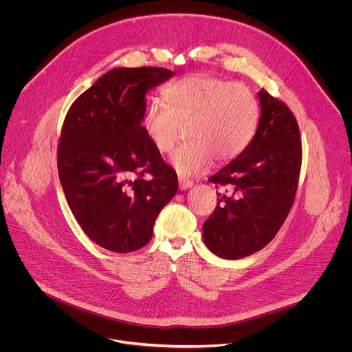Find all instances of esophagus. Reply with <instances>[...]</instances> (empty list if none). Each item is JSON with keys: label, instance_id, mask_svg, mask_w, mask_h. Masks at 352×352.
Segmentation results:
<instances>
[{"label": "esophagus", "instance_id": "esophagus-1", "mask_svg": "<svg viewBox=\"0 0 352 352\" xmlns=\"http://www.w3.org/2000/svg\"><path fill=\"white\" fill-rule=\"evenodd\" d=\"M178 185H179V189H181V190H186V189L192 188L193 182L189 181V179H185V178L179 177V178H178Z\"/></svg>", "mask_w": 352, "mask_h": 352}]
</instances>
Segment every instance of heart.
<instances>
[{
    "mask_svg": "<svg viewBox=\"0 0 352 352\" xmlns=\"http://www.w3.org/2000/svg\"><path fill=\"white\" fill-rule=\"evenodd\" d=\"M163 98L148 100L142 127L160 153H170L186 127L189 141L171 156L173 167L184 177L204 173L214 159H236L255 135L259 107L245 85L190 75L167 85Z\"/></svg>",
    "mask_w": 352,
    "mask_h": 352,
    "instance_id": "1",
    "label": "heart"
}]
</instances>
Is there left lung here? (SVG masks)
Segmentation results:
<instances>
[{
  "mask_svg": "<svg viewBox=\"0 0 352 352\" xmlns=\"http://www.w3.org/2000/svg\"><path fill=\"white\" fill-rule=\"evenodd\" d=\"M261 118L250 145L210 178L226 186L203 225L207 248L236 261L265 248L287 219L295 200L302 142L292 111L265 89L258 93Z\"/></svg>",
  "mask_w": 352,
  "mask_h": 352,
  "instance_id": "1",
  "label": "left lung"
}]
</instances>
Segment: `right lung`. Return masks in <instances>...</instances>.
Segmentation results:
<instances>
[{
  "mask_svg": "<svg viewBox=\"0 0 352 352\" xmlns=\"http://www.w3.org/2000/svg\"><path fill=\"white\" fill-rule=\"evenodd\" d=\"M173 75L159 67L113 68L72 102L64 119L60 182L79 226L108 251L146 245L159 212L178 190L175 171L141 124L146 93Z\"/></svg>",
  "mask_w": 352,
  "mask_h": 352,
  "instance_id": "add662e5",
  "label": "right lung"
}]
</instances>
